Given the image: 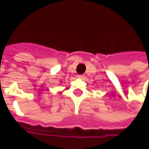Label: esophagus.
<instances>
[{
    "label": "esophagus",
    "mask_w": 149,
    "mask_h": 149,
    "mask_svg": "<svg viewBox=\"0 0 149 149\" xmlns=\"http://www.w3.org/2000/svg\"><path fill=\"white\" fill-rule=\"evenodd\" d=\"M78 77H79V78H80V79H84V77L83 76V75H79V76H78Z\"/></svg>",
    "instance_id": "1"
}]
</instances>
